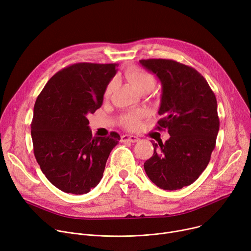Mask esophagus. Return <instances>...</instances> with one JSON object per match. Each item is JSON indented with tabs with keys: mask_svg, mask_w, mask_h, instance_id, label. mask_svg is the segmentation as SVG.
I'll return each instance as SVG.
<instances>
[{
	"mask_svg": "<svg viewBox=\"0 0 251 251\" xmlns=\"http://www.w3.org/2000/svg\"><path fill=\"white\" fill-rule=\"evenodd\" d=\"M121 139H122L123 142L130 141L132 143H136V142L139 141V138L137 137V136H134V135H123Z\"/></svg>",
	"mask_w": 251,
	"mask_h": 251,
	"instance_id": "1",
	"label": "esophagus"
}]
</instances>
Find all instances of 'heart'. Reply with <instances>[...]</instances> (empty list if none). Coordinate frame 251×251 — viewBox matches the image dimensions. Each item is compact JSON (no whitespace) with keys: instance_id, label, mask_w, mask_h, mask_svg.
I'll return each mask as SVG.
<instances>
[{"instance_id":"b5f03b06","label":"heart","mask_w":251,"mask_h":251,"mask_svg":"<svg viewBox=\"0 0 251 251\" xmlns=\"http://www.w3.org/2000/svg\"><path fill=\"white\" fill-rule=\"evenodd\" d=\"M126 79L134 87V89L139 93H149L155 88L156 81L154 77L143 70L140 69H130L125 73ZM114 89V81H111L105 90V96L111 95ZM144 113L142 111L130 112L123 117V123L127 128L136 129L140 125V120L143 117Z\"/></svg>"}]
</instances>
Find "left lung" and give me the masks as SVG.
<instances>
[{"label":"left lung","mask_w":251,"mask_h":251,"mask_svg":"<svg viewBox=\"0 0 251 251\" xmlns=\"http://www.w3.org/2000/svg\"><path fill=\"white\" fill-rule=\"evenodd\" d=\"M139 63L161 82L157 129L170 138L152 142L153 156L144 169L155 185L177 190L192 184L207 167L219 130L217 102L207 81L193 68L173 60L148 59Z\"/></svg>","instance_id":"left-lung-1"}]
</instances>
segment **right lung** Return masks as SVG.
<instances>
[{
    "instance_id": "1",
    "label": "right lung",
    "mask_w": 251,
    "mask_h": 251,
    "mask_svg": "<svg viewBox=\"0 0 251 251\" xmlns=\"http://www.w3.org/2000/svg\"><path fill=\"white\" fill-rule=\"evenodd\" d=\"M117 64L77 63L56 73L38 96L31 135L36 160L58 189L85 194L103 177L107 159L120 135L94 137L88 114L103 103Z\"/></svg>"
}]
</instances>
